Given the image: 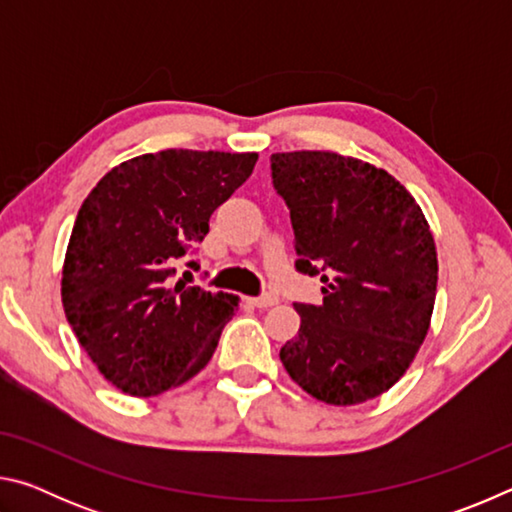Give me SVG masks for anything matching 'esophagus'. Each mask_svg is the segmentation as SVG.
Listing matches in <instances>:
<instances>
[{"label":"esophagus","mask_w":512,"mask_h":512,"mask_svg":"<svg viewBox=\"0 0 512 512\" xmlns=\"http://www.w3.org/2000/svg\"><path fill=\"white\" fill-rule=\"evenodd\" d=\"M250 302H253V305L259 307V309H266V307L277 305V296H273V293H264V296L250 298Z\"/></svg>","instance_id":"esophagus-1"}]
</instances>
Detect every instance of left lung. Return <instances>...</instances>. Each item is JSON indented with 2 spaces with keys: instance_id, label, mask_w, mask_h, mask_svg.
<instances>
[{
  "instance_id": "1",
  "label": "left lung",
  "mask_w": 512,
  "mask_h": 512,
  "mask_svg": "<svg viewBox=\"0 0 512 512\" xmlns=\"http://www.w3.org/2000/svg\"><path fill=\"white\" fill-rule=\"evenodd\" d=\"M296 268L320 275L323 302H296L300 329L282 345L291 379L334 406L386 393L429 332L438 257L429 223L404 185L372 164L332 151L271 155Z\"/></svg>"
}]
</instances>
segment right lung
Instances as JSON below:
<instances>
[{"label": "right lung", "instance_id": "obj_1", "mask_svg": "<svg viewBox=\"0 0 512 512\" xmlns=\"http://www.w3.org/2000/svg\"><path fill=\"white\" fill-rule=\"evenodd\" d=\"M255 162L257 153L137 155L110 169L83 201L60 296L76 339L121 393L160 395L212 359L239 296L173 280L210 232L212 212L246 183ZM187 266L198 271L194 259Z\"/></svg>", "mask_w": 512, "mask_h": 512}]
</instances>
